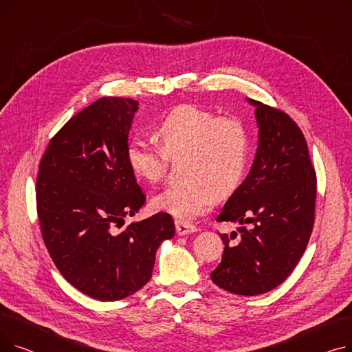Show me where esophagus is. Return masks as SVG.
<instances>
[{
	"label": "esophagus",
	"instance_id": "esophagus-1",
	"mask_svg": "<svg viewBox=\"0 0 352 352\" xmlns=\"http://www.w3.org/2000/svg\"><path fill=\"white\" fill-rule=\"evenodd\" d=\"M175 231L178 235H188L197 231V228L191 224L187 223H182V221H175Z\"/></svg>",
	"mask_w": 352,
	"mask_h": 352
}]
</instances>
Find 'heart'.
<instances>
[{
  "label": "heart",
  "instance_id": "b5f03b06",
  "mask_svg": "<svg viewBox=\"0 0 352 352\" xmlns=\"http://www.w3.org/2000/svg\"><path fill=\"white\" fill-rule=\"evenodd\" d=\"M160 148L131 141L125 158L133 174L148 184L160 182L170 158L186 155L184 181L153 198L157 211L187 221L210 211L219 197L241 184L250 161V133L236 117H218L195 104L174 107L155 128Z\"/></svg>",
  "mask_w": 352,
  "mask_h": 352
}]
</instances>
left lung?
I'll use <instances>...</instances> for the list:
<instances>
[{
	"mask_svg": "<svg viewBox=\"0 0 352 352\" xmlns=\"http://www.w3.org/2000/svg\"><path fill=\"white\" fill-rule=\"evenodd\" d=\"M258 148L247 178L226 202L218 223L243 227L226 245L211 272L215 285L236 295H260L278 287L297 267L316 218L317 175L300 126L281 109L255 100ZM244 223H251L248 230Z\"/></svg>",
	"mask_w": 352,
	"mask_h": 352,
	"instance_id": "1",
	"label": "left lung"
}]
</instances>
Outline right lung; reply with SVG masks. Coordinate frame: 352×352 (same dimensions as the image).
<instances>
[{"instance_id":"obj_1","label":"right lung","mask_w":352,"mask_h":352,"mask_svg":"<svg viewBox=\"0 0 352 352\" xmlns=\"http://www.w3.org/2000/svg\"><path fill=\"white\" fill-rule=\"evenodd\" d=\"M138 102L102 97L55 134L40 162L36 212L64 278L88 297L118 301L153 275L155 254L175 234L170 214L131 223L145 195L125 158Z\"/></svg>"}]
</instances>
